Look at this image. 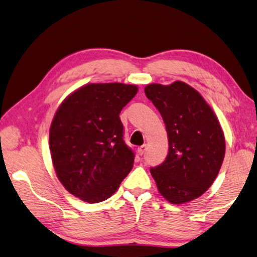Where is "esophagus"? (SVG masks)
<instances>
[{"mask_svg":"<svg viewBox=\"0 0 257 257\" xmlns=\"http://www.w3.org/2000/svg\"><path fill=\"white\" fill-rule=\"evenodd\" d=\"M146 149H147L146 145H143V146L139 147V148H138V154H139V155H141V156L144 155L145 152H146Z\"/></svg>","mask_w":257,"mask_h":257,"instance_id":"1","label":"esophagus"}]
</instances>
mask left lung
<instances>
[{"label":"left lung","mask_w":257,"mask_h":257,"mask_svg":"<svg viewBox=\"0 0 257 257\" xmlns=\"http://www.w3.org/2000/svg\"><path fill=\"white\" fill-rule=\"evenodd\" d=\"M145 94L164 120L169 154L151 174L158 192L173 204L199 198L212 185L225 157V136L203 96L176 81L170 85L148 84Z\"/></svg>","instance_id":"1"}]
</instances>
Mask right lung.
Wrapping results in <instances>:
<instances>
[{"mask_svg":"<svg viewBox=\"0 0 257 257\" xmlns=\"http://www.w3.org/2000/svg\"><path fill=\"white\" fill-rule=\"evenodd\" d=\"M138 86L90 83L65 99L49 129L51 160L60 183L88 203L110 198L134 166L120 112Z\"/></svg>","mask_w":257,"mask_h":257,"instance_id":"right-lung-1","label":"right lung"}]
</instances>
